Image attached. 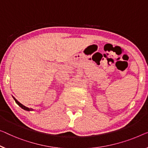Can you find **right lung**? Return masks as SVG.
Segmentation results:
<instances>
[{"instance_id": "1", "label": "right lung", "mask_w": 148, "mask_h": 148, "mask_svg": "<svg viewBox=\"0 0 148 148\" xmlns=\"http://www.w3.org/2000/svg\"><path fill=\"white\" fill-rule=\"evenodd\" d=\"M12 98H13V99H14V101L15 102H16V103H17L18 105L21 108H23V110H26V111H32V110H33V109H32V108H28V107H26L25 106H24L23 104H22L21 103H20L18 101L16 98H14V96H12Z\"/></svg>"}]
</instances>
